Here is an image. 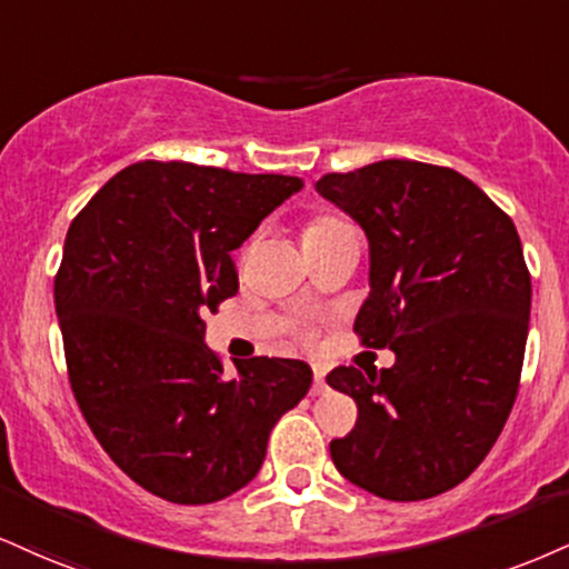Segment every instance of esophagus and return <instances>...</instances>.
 Wrapping results in <instances>:
<instances>
[{
    "label": "esophagus",
    "mask_w": 569,
    "mask_h": 569,
    "mask_svg": "<svg viewBox=\"0 0 569 569\" xmlns=\"http://www.w3.org/2000/svg\"><path fill=\"white\" fill-rule=\"evenodd\" d=\"M312 397H320L328 392V385H326V371L320 366H315V381H312Z\"/></svg>",
    "instance_id": "1"
}]
</instances>
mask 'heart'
Listing matches in <instances>:
<instances>
[{"label": "heart", "instance_id": "b5f03b06", "mask_svg": "<svg viewBox=\"0 0 569 569\" xmlns=\"http://www.w3.org/2000/svg\"><path fill=\"white\" fill-rule=\"evenodd\" d=\"M339 224H345V222H341L339 217H333V214H318V217H312L310 222L305 224V230H302V238H315V236H323V232L333 230V228H339Z\"/></svg>", "mask_w": 569, "mask_h": 569}]
</instances>
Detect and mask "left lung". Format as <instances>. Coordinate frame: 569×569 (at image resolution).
Segmentation results:
<instances>
[{
	"label": "left lung",
	"mask_w": 569,
	"mask_h": 569,
	"mask_svg": "<svg viewBox=\"0 0 569 569\" xmlns=\"http://www.w3.org/2000/svg\"><path fill=\"white\" fill-rule=\"evenodd\" d=\"M315 190L366 230L371 293L355 333L397 358L326 376L358 402L333 463L387 501L440 496L480 467L517 400L532 286L515 222L463 174L408 159Z\"/></svg>",
	"instance_id": "left-lung-1"
}]
</instances>
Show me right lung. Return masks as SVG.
<instances>
[{"label": "right lung", "mask_w": 569, "mask_h": 569, "mask_svg": "<svg viewBox=\"0 0 569 569\" xmlns=\"http://www.w3.org/2000/svg\"><path fill=\"white\" fill-rule=\"evenodd\" d=\"M299 177L140 161L68 228L54 312L73 397L113 463L163 501L198 506L257 477L267 437L312 385L302 360L224 373L203 315L238 293L230 251Z\"/></svg>", "instance_id": "add662e5"}]
</instances>
